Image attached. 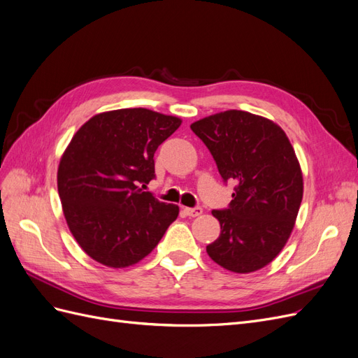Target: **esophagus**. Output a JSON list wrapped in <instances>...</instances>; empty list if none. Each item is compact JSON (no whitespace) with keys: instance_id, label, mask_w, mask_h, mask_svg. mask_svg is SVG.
I'll list each match as a JSON object with an SVG mask.
<instances>
[{"instance_id":"34e87169","label":"esophagus","mask_w":358,"mask_h":358,"mask_svg":"<svg viewBox=\"0 0 358 358\" xmlns=\"http://www.w3.org/2000/svg\"><path fill=\"white\" fill-rule=\"evenodd\" d=\"M183 212H185L187 216H192V218H196V216H200L203 213V209L201 208H185L183 209Z\"/></svg>"}]
</instances>
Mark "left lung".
I'll use <instances>...</instances> for the list:
<instances>
[{
  "instance_id": "1",
  "label": "left lung",
  "mask_w": 358,
  "mask_h": 358,
  "mask_svg": "<svg viewBox=\"0 0 358 358\" xmlns=\"http://www.w3.org/2000/svg\"><path fill=\"white\" fill-rule=\"evenodd\" d=\"M224 182H236L229 209L212 210L221 234L206 246L216 264L251 273L272 263L294 229L303 176L284 129L267 117L227 110L191 124Z\"/></svg>"
}]
</instances>
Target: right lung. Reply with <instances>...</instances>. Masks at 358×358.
Listing matches in <instances>:
<instances>
[{
    "label": "right lung",
    "instance_id": "1",
    "mask_svg": "<svg viewBox=\"0 0 358 358\" xmlns=\"http://www.w3.org/2000/svg\"><path fill=\"white\" fill-rule=\"evenodd\" d=\"M176 116L119 109L92 116L58 167V192L76 242L107 267L133 266L152 252L179 208L140 188L155 178L154 154L180 127Z\"/></svg>",
    "mask_w": 358,
    "mask_h": 358
}]
</instances>
